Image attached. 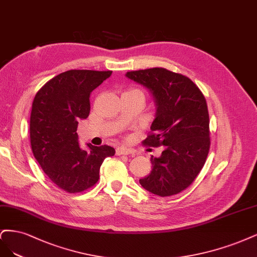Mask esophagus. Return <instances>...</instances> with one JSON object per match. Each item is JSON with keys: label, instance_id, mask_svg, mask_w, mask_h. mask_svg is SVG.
Segmentation results:
<instances>
[{"label": "esophagus", "instance_id": "obj_1", "mask_svg": "<svg viewBox=\"0 0 257 257\" xmlns=\"http://www.w3.org/2000/svg\"><path fill=\"white\" fill-rule=\"evenodd\" d=\"M135 152L132 150H129V148H125V147H117L116 148V155L117 156H121V155H131L134 154Z\"/></svg>", "mask_w": 257, "mask_h": 257}]
</instances>
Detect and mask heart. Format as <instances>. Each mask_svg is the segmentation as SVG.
Segmentation results:
<instances>
[{"label": "heart", "mask_w": 257, "mask_h": 257, "mask_svg": "<svg viewBox=\"0 0 257 257\" xmlns=\"http://www.w3.org/2000/svg\"><path fill=\"white\" fill-rule=\"evenodd\" d=\"M126 93H130V94H140V95L144 96V94H143L142 90L139 89V88H131V89H129L128 92H126Z\"/></svg>", "instance_id": "1"}]
</instances>
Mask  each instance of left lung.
Here are the masks:
<instances>
[{
    "instance_id": "obj_1",
    "label": "left lung",
    "mask_w": 257,
    "mask_h": 257,
    "mask_svg": "<svg viewBox=\"0 0 257 257\" xmlns=\"http://www.w3.org/2000/svg\"><path fill=\"white\" fill-rule=\"evenodd\" d=\"M126 76L150 89L157 103L156 118L143 144L164 146L159 158H151L153 170L140 184L162 197L178 194L193 183L209 153L206 99L188 77L165 68L128 71Z\"/></svg>"
}]
</instances>
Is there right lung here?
I'll list each match as a JSON object with an SVG mask.
<instances>
[{
    "label": "right lung",
    "instance_id": "1",
    "mask_svg": "<svg viewBox=\"0 0 257 257\" xmlns=\"http://www.w3.org/2000/svg\"><path fill=\"white\" fill-rule=\"evenodd\" d=\"M112 74L111 70L72 69L57 74L41 87L32 104L30 138L33 155L54 185L69 193L92 188L111 146L81 150L78 120L89 115V95Z\"/></svg>",
    "mask_w": 257,
    "mask_h": 257
}]
</instances>
